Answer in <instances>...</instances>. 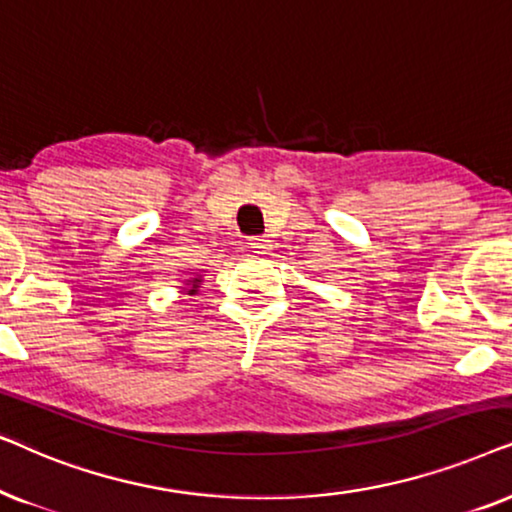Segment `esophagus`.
Here are the masks:
<instances>
[{"instance_id": "34e87169", "label": "esophagus", "mask_w": 512, "mask_h": 512, "mask_svg": "<svg viewBox=\"0 0 512 512\" xmlns=\"http://www.w3.org/2000/svg\"><path fill=\"white\" fill-rule=\"evenodd\" d=\"M250 248H252V252H257V255H269L271 241H269V238H264V236H255V238H252Z\"/></svg>"}]
</instances>
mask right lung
<instances>
[{
    "label": "right lung",
    "mask_w": 512,
    "mask_h": 512,
    "mask_svg": "<svg viewBox=\"0 0 512 512\" xmlns=\"http://www.w3.org/2000/svg\"><path fill=\"white\" fill-rule=\"evenodd\" d=\"M199 283H201V278H192V281H189L187 285H192V288H189L187 292L189 295H196V288H199Z\"/></svg>",
    "instance_id": "add662e5"
}]
</instances>
